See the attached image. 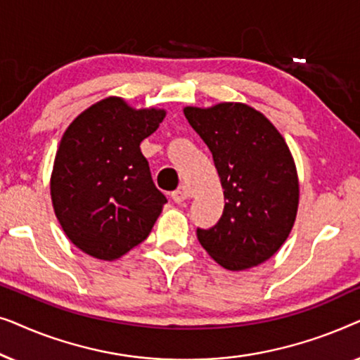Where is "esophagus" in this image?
Here are the masks:
<instances>
[{"label": "esophagus", "instance_id": "obj_1", "mask_svg": "<svg viewBox=\"0 0 360 360\" xmlns=\"http://www.w3.org/2000/svg\"><path fill=\"white\" fill-rule=\"evenodd\" d=\"M188 196H190V193H188V190H186V186H180L179 190H175L174 193H172V200L175 201V203H184L185 200H188Z\"/></svg>", "mask_w": 360, "mask_h": 360}]
</instances>
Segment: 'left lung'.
<instances>
[{
    "mask_svg": "<svg viewBox=\"0 0 360 360\" xmlns=\"http://www.w3.org/2000/svg\"><path fill=\"white\" fill-rule=\"evenodd\" d=\"M213 154L224 193L221 219L198 229L200 244L228 270L264 264L287 240L300 203L297 165L283 136L245 103L185 106Z\"/></svg>",
    "mask_w": 360,
    "mask_h": 360,
    "instance_id": "1",
    "label": "left lung"
}]
</instances>
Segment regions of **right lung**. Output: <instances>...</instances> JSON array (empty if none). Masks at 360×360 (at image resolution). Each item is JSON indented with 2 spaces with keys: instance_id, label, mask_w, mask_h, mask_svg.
Wrapping results in <instances>:
<instances>
[{
  "instance_id": "1",
  "label": "right lung",
  "mask_w": 360,
  "mask_h": 360,
  "mask_svg": "<svg viewBox=\"0 0 360 360\" xmlns=\"http://www.w3.org/2000/svg\"><path fill=\"white\" fill-rule=\"evenodd\" d=\"M108 96L63 132L51 175V198L63 233L91 257L116 260L154 228L167 198L155 188L141 142L165 117Z\"/></svg>"
}]
</instances>
